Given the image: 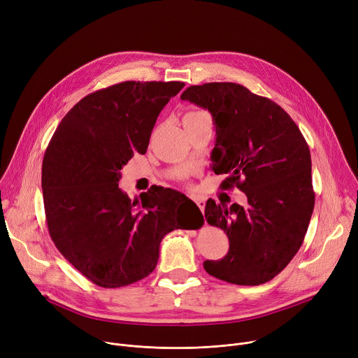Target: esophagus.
<instances>
[{
  "instance_id": "obj_1",
  "label": "esophagus",
  "mask_w": 358,
  "mask_h": 358,
  "mask_svg": "<svg viewBox=\"0 0 358 358\" xmlns=\"http://www.w3.org/2000/svg\"><path fill=\"white\" fill-rule=\"evenodd\" d=\"M195 203L198 206V208L202 211V214H203V210H206V202H203L202 199H195Z\"/></svg>"
}]
</instances>
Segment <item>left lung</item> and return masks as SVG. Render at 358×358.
<instances>
[{"mask_svg": "<svg viewBox=\"0 0 358 358\" xmlns=\"http://www.w3.org/2000/svg\"><path fill=\"white\" fill-rule=\"evenodd\" d=\"M182 100L208 109L215 124L213 170L228 174L248 206L208 199L206 220L229 239L220 261L206 271L221 280L257 286L269 282L293 259L315 208L310 150L292 117L275 101L232 82L187 87Z\"/></svg>", "mask_w": 358, "mask_h": 358, "instance_id": "1", "label": "left lung"}]
</instances>
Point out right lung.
<instances>
[{
  "label": "right lung",
  "instance_id": "add662e5",
  "mask_svg": "<svg viewBox=\"0 0 358 358\" xmlns=\"http://www.w3.org/2000/svg\"><path fill=\"white\" fill-rule=\"evenodd\" d=\"M184 82L127 80L96 90L66 113L42 162V194L50 238L64 258L101 287H122L148 276L160 242L174 229L177 203H195L171 188L151 187L130 199L119 188L120 170L144 155L156 120Z\"/></svg>",
  "mask_w": 358,
  "mask_h": 358
}]
</instances>
